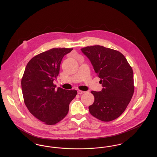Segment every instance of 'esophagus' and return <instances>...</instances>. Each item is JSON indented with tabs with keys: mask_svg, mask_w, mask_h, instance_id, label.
I'll list each match as a JSON object with an SVG mask.
<instances>
[{
	"mask_svg": "<svg viewBox=\"0 0 157 157\" xmlns=\"http://www.w3.org/2000/svg\"><path fill=\"white\" fill-rule=\"evenodd\" d=\"M84 93H85V91H82V90H78V94H79V95H81V94H84Z\"/></svg>",
	"mask_w": 157,
	"mask_h": 157,
	"instance_id": "obj_1",
	"label": "esophagus"
}]
</instances>
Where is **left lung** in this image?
Returning a JSON list of instances; mask_svg holds the SVG:
<instances>
[{"label":"left lung","mask_w":157,"mask_h":157,"mask_svg":"<svg viewBox=\"0 0 157 157\" xmlns=\"http://www.w3.org/2000/svg\"><path fill=\"white\" fill-rule=\"evenodd\" d=\"M90 59L102 84L101 91L92 90L95 100L90 114L102 121L115 120L124 112L132 97L133 71L121 53L99 45L81 49Z\"/></svg>","instance_id":"1"}]
</instances>
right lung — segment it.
<instances>
[{"label": "right lung", "mask_w": 157, "mask_h": 157, "mask_svg": "<svg viewBox=\"0 0 157 157\" xmlns=\"http://www.w3.org/2000/svg\"><path fill=\"white\" fill-rule=\"evenodd\" d=\"M73 49L53 48L33 57L27 64L21 81L24 102L29 112L47 125H55L69 111L77 94L75 90L55 89L63 57Z\"/></svg>", "instance_id": "1"}]
</instances>
